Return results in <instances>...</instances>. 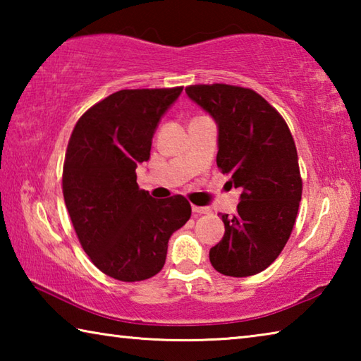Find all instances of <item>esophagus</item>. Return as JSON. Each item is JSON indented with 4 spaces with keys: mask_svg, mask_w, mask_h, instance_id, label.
<instances>
[{
    "mask_svg": "<svg viewBox=\"0 0 361 361\" xmlns=\"http://www.w3.org/2000/svg\"><path fill=\"white\" fill-rule=\"evenodd\" d=\"M191 209L194 213H197V215H209V213L212 212L209 207H199V205H192Z\"/></svg>",
    "mask_w": 361,
    "mask_h": 361,
    "instance_id": "esophagus-1",
    "label": "esophagus"
}]
</instances>
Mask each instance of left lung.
<instances>
[{
    "instance_id": "left-lung-1",
    "label": "left lung",
    "mask_w": 361,
    "mask_h": 361,
    "mask_svg": "<svg viewBox=\"0 0 361 361\" xmlns=\"http://www.w3.org/2000/svg\"><path fill=\"white\" fill-rule=\"evenodd\" d=\"M186 94L216 122V164L242 189L235 215H221L224 235L210 248V262L224 276H255L277 259L296 221L302 180L295 140L252 89L199 84Z\"/></svg>"
}]
</instances>
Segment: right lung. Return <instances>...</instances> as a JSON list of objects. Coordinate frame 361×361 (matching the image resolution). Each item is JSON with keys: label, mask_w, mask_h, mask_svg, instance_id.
<instances>
[{"label": "right lung", "mask_w": 361, "mask_h": 361, "mask_svg": "<svg viewBox=\"0 0 361 361\" xmlns=\"http://www.w3.org/2000/svg\"><path fill=\"white\" fill-rule=\"evenodd\" d=\"M183 87L119 90L87 109L65 154L63 197L84 252L103 274L140 282L166 264L169 239L191 216L183 195L152 199L137 185L152 135Z\"/></svg>", "instance_id": "obj_1"}]
</instances>
